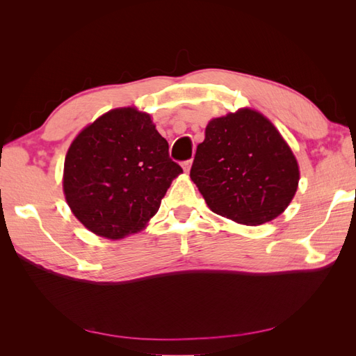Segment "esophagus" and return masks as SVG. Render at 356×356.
Listing matches in <instances>:
<instances>
[{"mask_svg": "<svg viewBox=\"0 0 356 356\" xmlns=\"http://www.w3.org/2000/svg\"><path fill=\"white\" fill-rule=\"evenodd\" d=\"M190 168H191V160H187V161H184V163H182V169H184L186 174H188Z\"/></svg>", "mask_w": 356, "mask_h": 356, "instance_id": "obj_1", "label": "esophagus"}]
</instances>
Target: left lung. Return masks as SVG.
I'll list each match as a JSON object with an SVG mask.
<instances>
[{"label": "left lung", "instance_id": "8db88e82", "mask_svg": "<svg viewBox=\"0 0 356 356\" xmlns=\"http://www.w3.org/2000/svg\"><path fill=\"white\" fill-rule=\"evenodd\" d=\"M190 178L212 212L238 224L260 225L289 207L300 168L275 124L245 106L209 120Z\"/></svg>", "mask_w": 356, "mask_h": 356}]
</instances>
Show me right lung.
<instances>
[{"instance_id": "obj_1", "label": "right lung", "mask_w": 356, "mask_h": 356, "mask_svg": "<svg viewBox=\"0 0 356 356\" xmlns=\"http://www.w3.org/2000/svg\"><path fill=\"white\" fill-rule=\"evenodd\" d=\"M152 115L135 106L114 108L86 126L63 163L67 203L86 229L120 241L144 230L182 169Z\"/></svg>"}]
</instances>
